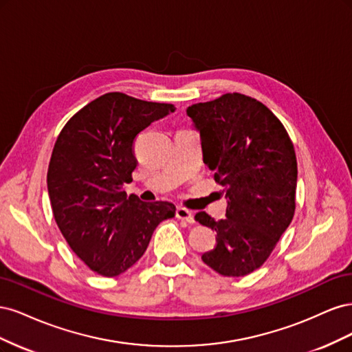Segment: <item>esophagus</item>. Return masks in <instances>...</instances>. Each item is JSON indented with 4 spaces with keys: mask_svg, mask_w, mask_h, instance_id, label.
<instances>
[{
    "mask_svg": "<svg viewBox=\"0 0 352 352\" xmlns=\"http://www.w3.org/2000/svg\"><path fill=\"white\" fill-rule=\"evenodd\" d=\"M176 217L182 221L186 223H194V216H192V211H189L184 207H177L176 208Z\"/></svg>",
    "mask_w": 352,
    "mask_h": 352,
    "instance_id": "34e87169",
    "label": "esophagus"
}]
</instances>
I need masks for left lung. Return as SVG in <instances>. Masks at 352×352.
<instances>
[{
    "label": "left lung",
    "instance_id": "obj_1",
    "mask_svg": "<svg viewBox=\"0 0 352 352\" xmlns=\"http://www.w3.org/2000/svg\"><path fill=\"white\" fill-rule=\"evenodd\" d=\"M199 132L202 157L225 186L226 219L206 211L195 220L217 233L202 261L239 278L269 258L295 212L296 157L289 135L264 104L238 92L188 107Z\"/></svg>",
    "mask_w": 352,
    "mask_h": 352
}]
</instances>
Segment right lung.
<instances>
[{"label": "right lung", "mask_w": 352, "mask_h": 352, "mask_svg": "<svg viewBox=\"0 0 352 352\" xmlns=\"http://www.w3.org/2000/svg\"><path fill=\"white\" fill-rule=\"evenodd\" d=\"M175 110L110 92L85 105L57 138L47 175L52 214L73 252L98 274L132 267L155 228L175 217L172 202H144L123 190L136 168V135Z\"/></svg>", "instance_id": "add662e5"}]
</instances>
